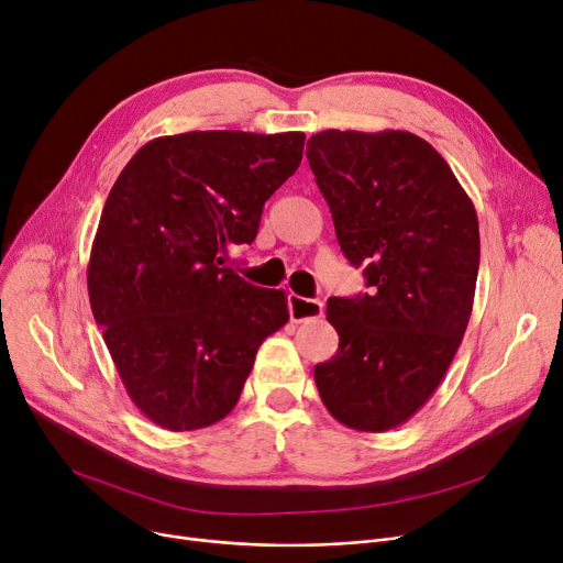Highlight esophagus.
Instances as JSON below:
<instances>
[{"label":"esophagus","mask_w":563,"mask_h":563,"mask_svg":"<svg viewBox=\"0 0 563 563\" xmlns=\"http://www.w3.org/2000/svg\"><path fill=\"white\" fill-rule=\"evenodd\" d=\"M287 308H289L291 322H306V320H317V317H322L324 303L317 301V299L289 295L287 297Z\"/></svg>","instance_id":"1"}]
</instances>
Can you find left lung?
<instances>
[{
  "instance_id": "left-lung-1",
  "label": "left lung",
  "mask_w": 563,
  "mask_h": 563,
  "mask_svg": "<svg viewBox=\"0 0 563 563\" xmlns=\"http://www.w3.org/2000/svg\"><path fill=\"white\" fill-rule=\"evenodd\" d=\"M308 163L342 253L371 295L331 297L338 352L314 365L331 417L361 432L409 421L444 379L470 324L481 239L449 163L407 131H322Z\"/></svg>"
}]
</instances>
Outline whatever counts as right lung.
<instances>
[{
  "label": "right lung",
  "instance_id": "add662e5",
  "mask_svg": "<svg viewBox=\"0 0 563 563\" xmlns=\"http://www.w3.org/2000/svg\"><path fill=\"white\" fill-rule=\"evenodd\" d=\"M303 133L190 131L146 142L117 177L87 266L93 320L152 423L225 419L262 342L287 324L283 289L223 264L253 243L264 202L297 173Z\"/></svg>",
  "mask_w": 563,
  "mask_h": 563
}]
</instances>
